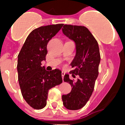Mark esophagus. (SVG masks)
Segmentation results:
<instances>
[{
    "label": "esophagus",
    "mask_w": 125,
    "mask_h": 125,
    "mask_svg": "<svg viewBox=\"0 0 125 125\" xmlns=\"http://www.w3.org/2000/svg\"><path fill=\"white\" fill-rule=\"evenodd\" d=\"M65 75V73L63 71H62V78L63 79V76Z\"/></svg>",
    "instance_id": "obj_1"
}]
</instances>
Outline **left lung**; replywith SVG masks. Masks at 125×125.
<instances>
[{"label": "left lung", "instance_id": "left-lung-1", "mask_svg": "<svg viewBox=\"0 0 125 125\" xmlns=\"http://www.w3.org/2000/svg\"><path fill=\"white\" fill-rule=\"evenodd\" d=\"M63 33L76 44V56L71 63L73 76L78 75L75 82L65 74L64 82L70 83V93L62 95L63 104L68 110H76L83 108L89 101L99 74L101 55L97 40L89 30L83 26L65 24Z\"/></svg>", "mask_w": 125, "mask_h": 125}]
</instances>
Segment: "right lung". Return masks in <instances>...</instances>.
Listing matches in <instances>:
<instances>
[{
    "instance_id": "obj_1",
    "label": "right lung",
    "mask_w": 125,
    "mask_h": 125,
    "mask_svg": "<svg viewBox=\"0 0 125 125\" xmlns=\"http://www.w3.org/2000/svg\"><path fill=\"white\" fill-rule=\"evenodd\" d=\"M63 24L40 26L28 35L18 55L17 71L21 91L26 102L34 109L47 104L48 92L62 82L59 69L47 71L42 67L47 54V43L60 31Z\"/></svg>"
}]
</instances>
